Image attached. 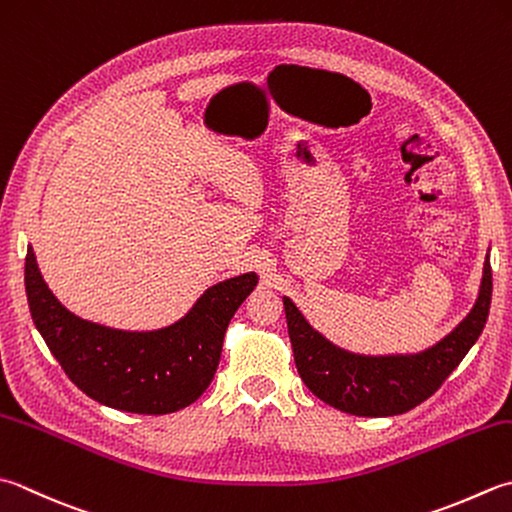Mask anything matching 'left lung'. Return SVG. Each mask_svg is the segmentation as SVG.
I'll use <instances>...</instances> for the list:
<instances>
[{
  "label": "left lung",
  "instance_id": "left-lung-1",
  "mask_svg": "<svg viewBox=\"0 0 512 512\" xmlns=\"http://www.w3.org/2000/svg\"><path fill=\"white\" fill-rule=\"evenodd\" d=\"M490 297L493 273L486 255L482 284L470 313L437 344L406 355L350 353L319 333L293 299L284 297L299 377L315 397L348 415L390 417L408 413L426 402L475 346L486 326Z\"/></svg>",
  "mask_w": 512,
  "mask_h": 512
}]
</instances>
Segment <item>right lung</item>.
<instances>
[{
  "label": "right lung",
  "mask_w": 512,
  "mask_h": 512,
  "mask_svg": "<svg viewBox=\"0 0 512 512\" xmlns=\"http://www.w3.org/2000/svg\"><path fill=\"white\" fill-rule=\"evenodd\" d=\"M24 282L35 328L70 382L108 408L166 415L193 404L213 382L228 322L259 277L242 273L208 286L184 317L155 330H122L70 313L44 282L30 244Z\"/></svg>",
  "instance_id": "add662e5"
}]
</instances>
